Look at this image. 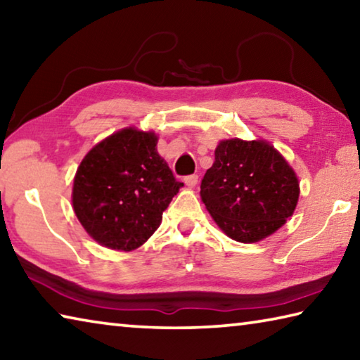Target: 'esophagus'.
Listing matches in <instances>:
<instances>
[{
  "label": "esophagus",
  "instance_id": "obj_1",
  "mask_svg": "<svg viewBox=\"0 0 360 360\" xmlns=\"http://www.w3.org/2000/svg\"><path fill=\"white\" fill-rule=\"evenodd\" d=\"M184 182H186L187 187H195V186H197V182H198V176L197 174H188L184 178Z\"/></svg>",
  "mask_w": 360,
  "mask_h": 360
}]
</instances>
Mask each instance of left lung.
<instances>
[{"mask_svg": "<svg viewBox=\"0 0 360 360\" xmlns=\"http://www.w3.org/2000/svg\"><path fill=\"white\" fill-rule=\"evenodd\" d=\"M200 195L225 235L255 243L283 227L298 202V179L266 141L224 139L202 179Z\"/></svg>", "mask_w": 360, "mask_h": 360, "instance_id": "1", "label": "left lung"}]
</instances>
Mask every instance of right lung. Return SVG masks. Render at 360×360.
<instances>
[{
	"instance_id": "right-lung-1",
	"label": "right lung",
	"mask_w": 360,
	"mask_h": 360,
	"mask_svg": "<svg viewBox=\"0 0 360 360\" xmlns=\"http://www.w3.org/2000/svg\"><path fill=\"white\" fill-rule=\"evenodd\" d=\"M152 131L124 129L90 149L72 184V208L100 245L133 251L148 241L184 186L157 152Z\"/></svg>"
}]
</instances>
